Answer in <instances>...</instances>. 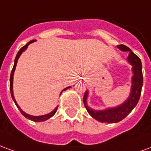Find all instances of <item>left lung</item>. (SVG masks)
I'll return each mask as SVG.
<instances>
[{"mask_svg":"<svg viewBox=\"0 0 151 151\" xmlns=\"http://www.w3.org/2000/svg\"><path fill=\"white\" fill-rule=\"evenodd\" d=\"M117 47L124 52H129L127 60L130 65L133 66L132 71H133V76L132 78L131 92H130L129 98L127 99L122 104L119 105L117 107L107 108L102 111H95L92 108H89L86 104L88 92L86 91L84 97H83V103L85 104V107L88 113L93 118H95V120H99L102 123H117L124 119L137 104L140 96H141L142 87L143 85L142 66V62L139 57L135 55L129 47H128L125 45H123V44L117 45Z\"/></svg>","mask_w":151,"mask_h":151,"instance_id":"obj_1","label":"left lung"}]
</instances>
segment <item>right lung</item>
I'll return each mask as SVG.
<instances>
[{
    "instance_id": "add662e5",
    "label": "right lung",
    "mask_w": 151,
    "mask_h": 151,
    "mask_svg": "<svg viewBox=\"0 0 151 151\" xmlns=\"http://www.w3.org/2000/svg\"><path fill=\"white\" fill-rule=\"evenodd\" d=\"M34 41H35V40H31L30 42H28V43H27L25 46L22 47L21 49L18 51V54H17V56H16V57H15L14 65V67H13V69H12L11 73H10V79H9V88H10V94H11L12 99H13V100L14 101L15 104H16V106L18 107V108L19 109L20 112H21V113L22 114V115H23V116H24L26 118H27V119H29V120H33V121H35V122H41V121H45V120H47V119H49V118H51L52 116H53L55 115V113L56 112V110H57L58 106H57V107H56V108H55V109H54L52 111V112H50V113H48V114H46V115H43V116H31V115H29V114H27L26 112H24V111L22 110L21 108H19V106H18V104H17V102H16V100H15L14 96V92H13V78H14V70H15V68H16V65H17V62H18V58H19V56H21V54L22 53V52H24L25 50L27 48L28 45H29L30 43H33ZM68 88H70V86L65 88L64 90H63L62 91H65V90H67Z\"/></svg>"
}]
</instances>
